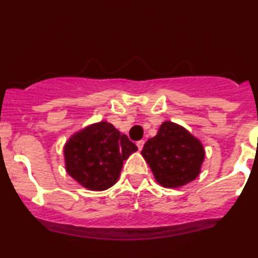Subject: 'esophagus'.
Masks as SVG:
<instances>
[{
	"instance_id": "esophagus-1",
	"label": "esophagus",
	"mask_w": 258,
	"mask_h": 258,
	"mask_svg": "<svg viewBox=\"0 0 258 258\" xmlns=\"http://www.w3.org/2000/svg\"><path fill=\"white\" fill-rule=\"evenodd\" d=\"M137 147H138V149L142 150L143 147H144V140H139V142L137 143Z\"/></svg>"
}]
</instances>
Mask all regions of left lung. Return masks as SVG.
Returning <instances> with one entry per match:
<instances>
[{"mask_svg": "<svg viewBox=\"0 0 258 258\" xmlns=\"http://www.w3.org/2000/svg\"><path fill=\"white\" fill-rule=\"evenodd\" d=\"M142 155L158 184L180 188L201 174L206 150L202 142L184 126L167 120L145 143Z\"/></svg>", "mask_w": 258, "mask_h": 258, "instance_id": "8db88e82", "label": "left lung"}]
</instances>
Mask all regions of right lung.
<instances>
[{"label":"right lung","mask_w":258,"mask_h":258,"mask_svg":"<svg viewBox=\"0 0 258 258\" xmlns=\"http://www.w3.org/2000/svg\"><path fill=\"white\" fill-rule=\"evenodd\" d=\"M137 150V145L111 123L89 124L66 140L65 170L81 187L100 192L118 182L124 160Z\"/></svg>","instance_id":"obj_1"}]
</instances>
